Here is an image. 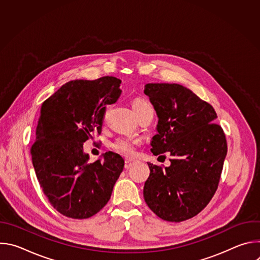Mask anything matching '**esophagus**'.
Here are the masks:
<instances>
[{"mask_svg": "<svg viewBox=\"0 0 260 260\" xmlns=\"http://www.w3.org/2000/svg\"><path fill=\"white\" fill-rule=\"evenodd\" d=\"M134 165H135V161L129 160V159H126L125 162H124V168H125L126 170H129Z\"/></svg>", "mask_w": 260, "mask_h": 260, "instance_id": "34e87169", "label": "esophagus"}]
</instances>
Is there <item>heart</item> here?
I'll list each match as a JSON object with an SVG mask.
<instances>
[{
    "instance_id": "heart-1",
    "label": "heart",
    "mask_w": 260,
    "mask_h": 260,
    "mask_svg": "<svg viewBox=\"0 0 260 260\" xmlns=\"http://www.w3.org/2000/svg\"><path fill=\"white\" fill-rule=\"evenodd\" d=\"M132 106H133L134 112L136 113L137 116L148 109H152L151 105L143 99L135 100ZM139 143L140 141L138 139H134L129 137H119L115 141H113V143L111 144V147H112L113 149L119 154L125 157H132L135 155L136 147L139 145Z\"/></svg>"
}]
</instances>
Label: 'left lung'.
<instances>
[{
    "label": "left lung",
    "mask_w": 260,
    "mask_h": 260,
    "mask_svg": "<svg viewBox=\"0 0 260 260\" xmlns=\"http://www.w3.org/2000/svg\"><path fill=\"white\" fill-rule=\"evenodd\" d=\"M144 93L158 117L151 152L172 156L165 169L148 162L145 202L164 220H187L198 215L217 190L228 153L225 135L214 122V108L187 87L148 83Z\"/></svg>",
    "instance_id": "8db88e82"
}]
</instances>
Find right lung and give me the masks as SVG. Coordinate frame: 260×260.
<instances>
[{"mask_svg": "<svg viewBox=\"0 0 260 260\" xmlns=\"http://www.w3.org/2000/svg\"><path fill=\"white\" fill-rule=\"evenodd\" d=\"M120 79L73 80L41 107L30 148L32 166L51 206L63 216L86 219L102 210L123 171V158L112 151L94 162L83 143L101 134L106 105L117 102Z\"/></svg>", "mask_w": 260, "mask_h": 260, "instance_id": "right-lung-1", "label": "right lung"}]
</instances>
